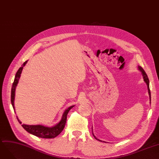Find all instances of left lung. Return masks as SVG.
Wrapping results in <instances>:
<instances>
[{
    "label": "left lung",
    "instance_id": "1",
    "mask_svg": "<svg viewBox=\"0 0 159 159\" xmlns=\"http://www.w3.org/2000/svg\"><path fill=\"white\" fill-rule=\"evenodd\" d=\"M139 69L140 70V72H142V74L143 78V81H144L146 82V84H147V86H148V93H149V100H150V103H151V92H150V89H149V81L148 77V75H147V74H146V72L144 71V70H143L141 66H139ZM93 136H94V138H95L96 139H97L96 138L95 136L94 135V134H93ZM97 140H98V139H97ZM100 141H101V140H100Z\"/></svg>",
    "mask_w": 159,
    "mask_h": 159
}]
</instances>
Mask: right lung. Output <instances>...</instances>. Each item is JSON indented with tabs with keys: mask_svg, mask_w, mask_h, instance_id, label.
<instances>
[{
	"mask_svg": "<svg viewBox=\"0 0 159 159\" xmlns=\"http://www.w3.org/2000/svg\"><path fill=\"white\" fill-rule=\"evenodd\" d=\"M28 61H25L23 64L22 65V66L19 68V69L17 70L16 74V77H15L14 81L13 83V85L11 87V102L13 109H15L14 107V99H15V91H16V88L17 85V84L19 82L20 74L22 70V69L25 66V65L26 64ZM74 107V105L71 107H69L67 109H66L63 114L62 118L60 122L56 124L55 126L49 127H46L42 125H25V124H22V127L24 128V129L28 133H31L32 134H34L36 137H38L40 138H43V139H54L56 137L57 135H59L60 133L62 132L63 130L65 124H66V118H67V114L68 112H69V111ZM19 122L21 124V122L18 119Z\"/></svg>",
	"mask_w": 159,
	"mask_h": 159,
	"instance_id": "obj_1",
	"label": "right lung"
}]
</instances>
